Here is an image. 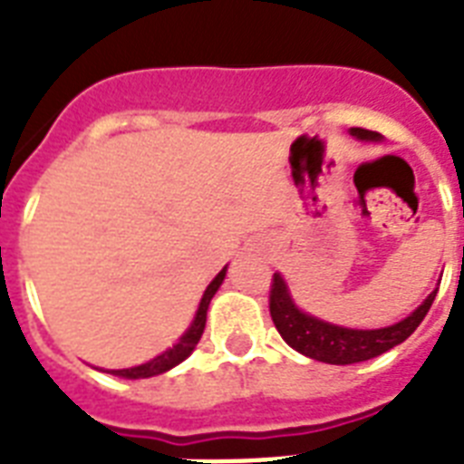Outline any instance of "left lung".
Wrapping results in <instances>:
<instances>
[{"mask_svg": "<svg viewBox=\"0 0 464 464\" xmlns=\"http://www.w3.org/2000/svg\"><path fill=\"white\" fill-rule=\"evenodd\" d=\"M352 134L359 140H381V134L363 130V127H352ZM436 294H439V289L431 291L424 304L419 305L410 317H404L390 327L352 330V327H339V324H330L313 315H305L304 310H298L291 301L282 275H275L272 276V289H269V313H272V320H275L284 342L294 346L296 352L315 361H324V363L346 366V363H359V361L381 356L392 346L402 344L404 339L421 324Z\"/></svg>", "mask_w": 464, "mask_h": 464, "instance_id": "obj_1", "label": "left lung"}]
</instances>
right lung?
I'll return each mask as SVG.
<instances>
[{
  "instance_id": "add662e5",
  "label": "right lung",
  "mask_w": 464,
  "mask_h": 464,
  "mask_svg": "<svg viewBox=\"0 0 464 464\" xmlns=\"http://www.w3.org/2000/svg\"><path fill=\"white\" fill-rule=\"evenodd\" d=\"M224 276H226V267L221 269V272L214 276V282L207 286L202 301H199V308H197L195 320H192L189 330L182 334L180 342H178L173 349H168V352H163L160 356L151 359L149 363H141V366H134V368H122V371H111V373L120 375V378H151V375L166 373V371H170L173 366H178L180 361L188 359L189 353L195 352V346H197V342H199V337H202L204 324H207V310H209L211 298H214L217 289L221 286V282H224Z\"/></svg>"
}]
</instances>
